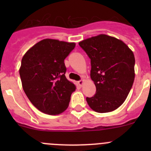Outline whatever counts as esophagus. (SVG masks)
Listing matches in <instances>:
<instances>
[{
	"mask_svg": "<svg viewBox=\"0 0 151 151\" xmlns=\"http://www.w3.org/2000/svg\"><path fill=\"white\" fill-rule=\"evenodd\" d=\"M84 84V80H80V81L78 82V85H80V86H83V85Z\"/></svg>",
	"mask_w": 151,
	"mask_h": 151,
	"instance_id": "1",
	"label": "esophagus"
}]
</instances>
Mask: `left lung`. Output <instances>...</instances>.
<instances>
[{
    "label": "left lung",
    "mask_w": 151,
    "mask_h": 151,
    "mask_svg": "<svg viewBox=\"0 0 151 151\" xmlns=\"http://www.w3.org/2000/svg\"><path fill=\"white\" fill-rule=\"evenodd\" d=\"M91 59V78L96 88L87 97L90 107L99 113L112 112L123 104L134 80L133 52L120 39L99 34L80 42Z\"/></svg>",
    "instance_id": "1"
}]
</instances>
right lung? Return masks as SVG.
<instances>
[{
	"label": "right lung",
	"mask_w": 151,
	"mask_h": 151,
	"mask_svg": "<svg viewBox=\"0 0 151 151\" xmlns=\"http://www.w3.org/2000/svg\"><path fill=\"white\" fill-rule=\"evenodd\" d=\"M75 45L45 39L22 57L19 70L22 88L33 106L44 113L59 115L68 108L76 86L65 76L64 59Z\"/></svg>",
	"instance_id": "add662e5"
}]
</instances>
